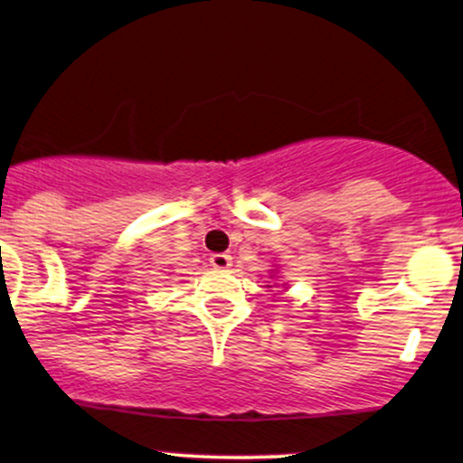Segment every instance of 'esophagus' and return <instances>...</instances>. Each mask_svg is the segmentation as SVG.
<instances>
[{
  "mask_svg": "<svg viewBox=\"0 0 463 463\" xmlns=\"http://www.w3.org/2000/svg\"><path fill=\"white\" fill-rule=\"evenodd\" d=\"M211 266L217 268V270H226V268L232 266V257L231 255H223V252H217V255H211Z\"/></svg>",
  "mask_w": 463,
  "mask_h": 463,
  "instance_id": "34e87169",
  "label": "esophagus"
}]
</instances>
